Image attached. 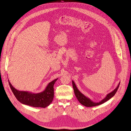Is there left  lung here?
Wrapping results in <instances>:
<instances>
[{"mask_svg":"<svg viewBox=\"0 0 131 131\" xmlns=\"http://www.w3.org/2000/svg\"><path fill=\"white\" fill-rule=\"evenodd\" d=\"M72 86H73V89L74 90V94H75L78 101L82 105L89 107H93V106H98L101 104H102L104 103L105 102H107V101H108L109 100H110L112 97H113L116 93V92L119 88L120 82L119 83L118 86L114 91L108 93V94L106 95V96L103 100H102L101 102H99L97 103L93 102L91 99H90L88 97H86L84 94H83L82 93H81L79 91V90L78 89V88H77L75 83H74V82L73 80L72 81Z\"/></svg>","mask_w":131,"mask_h":131,"instance_id":"obj_1","label":"left lung"}]
</instances>
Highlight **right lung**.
<instances>
[{
    "instance_id": "1",
    "label": "right lung",
    "mask_w": 131,
    "mask_h": 131,
    "mask_svg": "<svg viewBox=\"0 0 131 131\" xmlns=\"http://www.w3.org/2000/svg\"><path fill=\"white\" fill-rule=\"evenodd\" d=\"M58 79L50 82L43 91L38 93L18 91L12 85L9 80L8 82L13 94L20 103L34 107L46 108L53 101L54 97L53 86Z\"/></svg>"
}]
</instances>
